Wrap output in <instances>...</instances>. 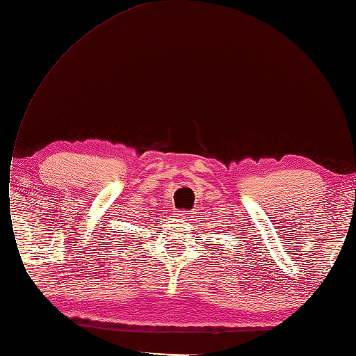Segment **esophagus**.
I'll use <instances>...</instances> for the list:
<instances>
[{
  "label": "esophagus",
  "instance_id": "34e87169",
  "mask_svg": "<svg viewBox=\"0 0 356 356\" xmlns=\"http://www.w3.org/2000/svg\"><path fill=\"white\" fill-rule=\"evenodd\" d=\"M193 214H195L193 211H180V213H177V217L181 220H191Z\"/></svg>",
  "mask_w": 356,
  "mask_h": 356
}]
</instances>
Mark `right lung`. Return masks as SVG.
I'll list each match as a JSON object with an SVG mask.
<instances>
[{
    "mask_svg": "<svg viewBox=\"0 0 356 356\" xmlns=\"http://www.w3.org/2000/svg\"><path fill=\"white\" fill-rule=\"evenodd\" d=\"M124 234H125V232H124ZM131 239H134V238H131Z\"/></svg>",
    "mask_w": 356,
    "mask_h": 356,
    "instance_id": "add662e5",
    "label": "right lung"
}]
</instances>
